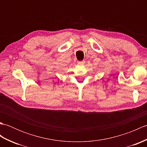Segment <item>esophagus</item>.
Returning a JSON list of instances; mask_svg holds the SVG:
<instances>
[{"label": "esophagus", "instance_id": "1", "mask_svg": "<svg viewBox=\"0 0 147 147\" xmlns=\"http://www.w3.org/2000/svg\"><path fill=\"white\" fill-rule=\"evenodd\" d=\"M85 63V61H78V64H80V65H83Z\"/></svg>", "mask_w": 147, "mask_h": 147}]
</instances>
